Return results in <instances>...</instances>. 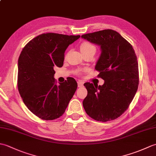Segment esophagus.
<instances>
[{
	"label": "esophagus",
	"mask_w": 156,
	"mask_h": 156,
	"mask_svg": "<svg viewBox=\"0 0 156 156\" xmlns=\"http://www.w3.org/2000/svg\"><path fill=\"white\" fill-rule=\"evenodd\" d=\"M83 84H84V82H82V81H78V87H82V86H83Z\"/></svg>",
	"instance_id": "34e87169"
}]
</instances>
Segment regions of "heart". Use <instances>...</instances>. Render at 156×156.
Here are the masks:
<instances>
[{"label":"heart","instance_id":"obj_1","mask_svg":"<svg viewBox=\"0 0 156 156\" xmlns=\"http://www.w3.org/2000/svg\"><path fill=\"white\" fill-rule=\"evenodd\" d=\"M80 51L82 54H85L87 53L90 52V51H96V48L95 46L92 45V44L87 41H84L80 45Z\"/></svg>","mask_w":156,"mask_h":156}]
</instances>
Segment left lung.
<instances>
[{
	"label": "left lung",
	"instance_id": "left-lung-1",
	"mask_svg": "<svg viewBox=\"0 0 156 156\" xmlns=\"http://www.w3.org/2000/svg\"><path fill=\"white\" fill-rule=\"evenodd\" d=\"M81 37L101 47L95 69L105 80L102 86L84 84L88 91L82 102L84 108L96 121L114 120L127 110L137 90V56L132 45L114 30L105 29Z\"/></svg>",
	"mask_w": 156,
	"mask_h": 156
}]
</instances>
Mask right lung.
Masks as SVG:
<instances>
[{
    "label": "right lung",
    "instance_id": "right-lung-1",
    "mask_svg": "<svg viewBox=\"0 0 156 156\" xmlns=\"http://www.w3.org/2000/svg\"><path fill=\"white\" fill-rule=\"evenodd\" d=\"M80 35L54 33L39 35L26 45L18 60L19 94L29 110L44 120L64 113L78 84L73 78L56 84L54 68L64 64V53Z\"/></svg>",
    "mask_w": 156,
    "mask_h": 156
}]
</instances>
